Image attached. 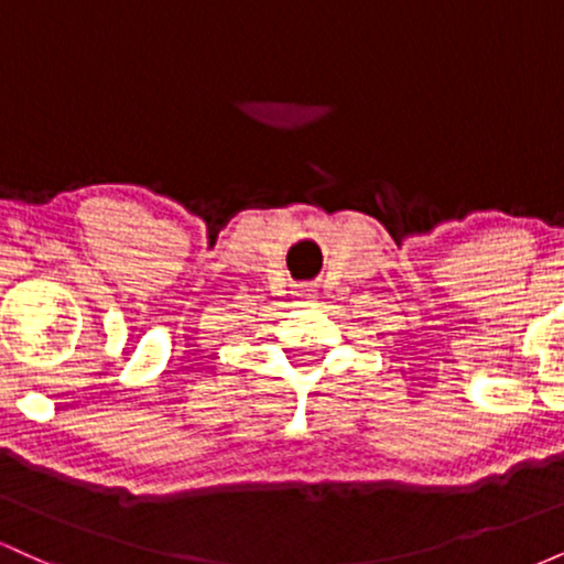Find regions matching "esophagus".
<instances>
[{"instance_id": "1", "label": "esophagus", "mask_w": 564, "mask_h": 564, "mask_svg": "<svg viewBox=\"0 0 564 564\" xmlns=\"http://www.w3.org/2000/svg\"><path fill=\"white\" fill-rule=\"evenodd\" d=\"M310 291H313V289H304L302 296H307V300H310V296H313V294H310Z\"/></svg>"}]
</instances>
